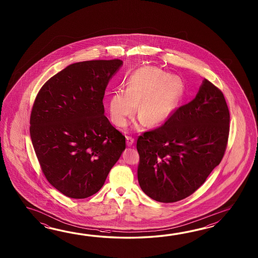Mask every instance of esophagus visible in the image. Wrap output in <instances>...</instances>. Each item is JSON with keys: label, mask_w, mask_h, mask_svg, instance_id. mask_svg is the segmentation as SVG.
Instances as JSON below:
<instances>
[{"label": "esophagus", "mask_w": 258, "mask_h": 258, "mask_svg": "<svg viewBox=\"0 0 258 258\" xmlns=\"http://www.w3.org/2000/svg\"><path fill=\"white\" fill-rule=\"evenodd\" d=\"M135 142V139L131 137H126V144L128 147H131L132 145Z\"/></svg>", "instance_id": "34e87169"}]
</instances>
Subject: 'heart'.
Returning a JSON list of instances; mask_svg holds the SVG:
<instances>
[{
    "label": "heart",
    "mask_w": 258,
    "mask_h": 258,
    "mask_svg": "<svg viewBox=\"0 0 258 258\" xmlns=\"http://www.w3.org/2000/svg\"><path fill=\"white\" fill-rule=\"evenodd\" d=\"M182 84L176 77L158 68L147 67L135 72L127 83L126 91L119 90L110 99V112L117 126L124 127L132 116L138 114L148 124L163 123L174 112L182 95ZM143 121L137 125L142 126Z\"/></svg>",
    "instance_id": "obj_1"
}]
</instances>
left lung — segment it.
Here are the masks:
<instances>
[{
    "label": "left lung",
    "instance_id": "obj_1",
    "mask_svg": "<svg viewBox=\"0 0 258 258\" xmlns=\"http://www.w3.org/2000/svg\"><path fill=\"white\" fill-rule=\"evenodd\" d=\"M230 111L221 90L204 79L196 98L161 126L137 139L139 185L149 198L173 203L196 192L224 156Z\"/></svg>",
    "mask_w": 258,
    "mask_h": 258
}]
</instances>
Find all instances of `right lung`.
<instances>
[{"instance_id":"obj_1","label":"right lung","mask_w":258,"mask_h":258,"mask_svg":"<svg viewBox=\"0 0 258 258\" xmlns=\"http://www.w3.org/2000/svg\"><path fill=\"white\" fill-rule=\"evenodd\" d=\"M122 60L67 66L40 88L30 137L44 175L66 197L83 199L103 186L125 149V137L104 115L105 89Z\"/></svg>"}]
</instances>
